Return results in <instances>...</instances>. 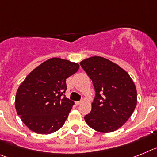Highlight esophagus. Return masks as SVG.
<instances>
[{"mask_svg": "<svg viewBox=\"0 0 157 157\" xmlns=\"http://www.w3.org/2000/svg\"><path fill=\"white\" fill-rule=\"evenodd\" d=\"M82 100H80V101H77V102H76V104L77 105H80L81 104V103H82Z\"/></svg>", "mask_w": 157, "mask_h": 157, "instance_id": "34e87169", "label": "esophagus"}]
</instances>
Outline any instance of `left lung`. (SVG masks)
<instances>
[{"label": "left lung", "instance_id": "left-lung-1", "mask_svg": "<svg viewBox=\"0 0 157 157\" xmlns=\"http://www.w3.org/2000/svg\"><path fill=\"white\" fill-rule=\"evenodd\" d=\"M80 65L92 80L95 91L92 111L84 116L85 122L101 133L116 130L135 109V84L124 69L102 57L87 58Z\"/></svg>", "mask_w": 157, "mask_h": 157}]
</instances>
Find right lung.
I'll list each match as a JSON object with an SVG mask.
<instances>
[{
    "label": "right lung",
    "mask_w": 157,
    "mask_h": 157,
    "mask_svg": "<svg viewBox=\"0 0 157 157\" xmlns=\"http://www.w3.org/2000/svg\"><path fill=\"white\" fill-rule=\"evenodd\" d=\"M79 65L53 58L35 68L19 87L16 109L31 130L49 134L62 127L74 102L65 97L66 79L77 73Z\"/></svg>",
    "instance_id": "obj_1"
}]
</instances>
